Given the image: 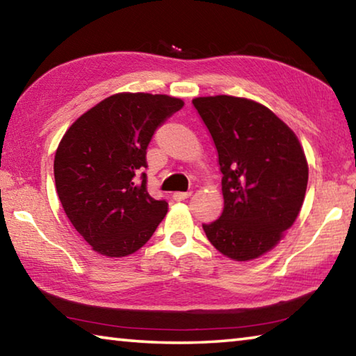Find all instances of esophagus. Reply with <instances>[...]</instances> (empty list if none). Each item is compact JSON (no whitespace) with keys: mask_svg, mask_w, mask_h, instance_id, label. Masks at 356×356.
<instances>
[{"mask_svg":"<svg viewBox=\"0 0 356 356\" xmlns=\"http://www.w3.org/2000/svg\"><path fill=\"white\" fill-rule=\"evenodd\" d=\"M190 196H191V191H176L172 195L174 201H184V200H186V197H190Z\"/></svg>","mask_w":356,"mask_h":356,"instance_id":"1","label":"esophagus"}]
</instances>
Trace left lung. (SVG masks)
Listing matches in <instances>:
<instances>
[{
  "label": "left lung",
  "instance_id": "8db88e82",
  "mask_svg": "<svg viewBox=\"0 0 356 356\" xmlns=\"http://www.w3.org/2000/svg\"><path fill=\"white\" fill-rule=\"evenodd\" d=\"M218 152L225 209L202 225L216 250L251 261L280 242L297 220L308 163L293 131L261 104L215 95L193 100Z\"/></svg>",
  "mask_w": 356,
  "mask_h": 356
}]
</instances>
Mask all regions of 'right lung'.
Here are the masks:
<instances>
[{
    "label": "right lung",
    "instance_id": "obj_1",
    "mask_svg": "<svg viewBox=\"0 0 356 356\" xmlns=\"http://www.w3.org/2000/svg\"><path fill=\"white\" fill-rule=\"evenodd\" d=\"M184 102L124 92L102 100L65 131L55 155L59 201L94 251L129 256L152 237L168 202L146 188V154L154 134Z\"/></svg>",
    "mask_w": 356,
    "mask_h": 356
}]
</instances>
